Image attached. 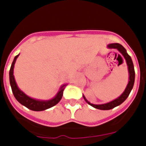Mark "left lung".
<instances>
[{
	"instance_id": "left-lung-1",
	"label": "left lung",
	"mask_w": 146,
	"mask_h": 146,
	"mask_svg": "<svg viewBox=\"0 0 146 146\" xmlns=\"http://www.w3.org/2000/svg\"><path fill=\"white\" fill-rule=\"evenodd\" d=\"M108 48H115L119 51V52L123 55V57H124L125 60L127 62V68H128V73H129V81H128V84H127L126 89H125L124 92H123L121 95L118 98H115L113 101H111L110 102L105 103V104H92L91 102H89L88 100L86 98L84 95H82L83 98H84L85 101L92 107H93L95 108L99 109V110H110L112 109L115 107L120 105L124 102L125 100L127 99V97L129 96L130 92L133 89V87L134 82H135V70H134V66L133 60H132L131 57L127 52V50L121 45V44H118V43H112V44H109L108 45Z\"/></svg>"
}]
</instances>
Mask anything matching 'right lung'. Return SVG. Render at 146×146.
I'll return each instance as SVG.
<instances>
[{"label":"right lung","instance_id":"1","mask_svg":"<svg viewBox=\"0 0 146 146\" xmlns=\"http://www.w3.org/2000/svg\"><path fill=\"white\" fill-rule=\"evenodd\" d=\"M19 54L17 55L13 59L12 64H11V67H10V83L12 92L15 98L23 106L26 107L27 108L30 109L32 111H44L46 109H48L51 107L54 106L60 101L63 96V92H64L65 86L67 84L62 85L60 88L59 91L57 93V95L54 97L49 100H38L33 98L29 97L26 94H25L23 92L19 89V87L17 86L16 80H15L14 76H13V69H14V65L17 60V57H19Z\"/></svg>","mask_w":146,"mask_h":146}]
</instances>
